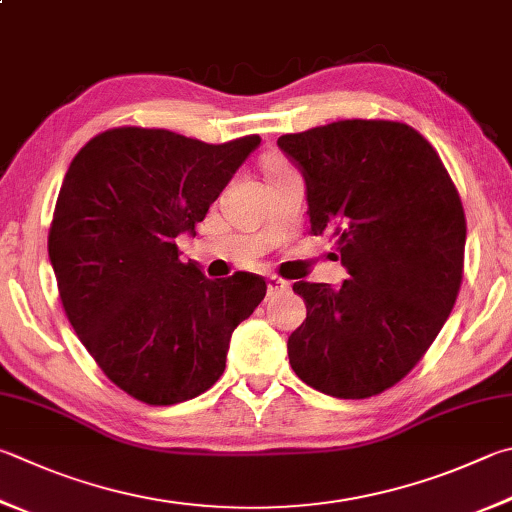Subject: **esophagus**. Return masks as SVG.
Wrapping results in <instances>:
<instances>
[{
	"mask_svg": "<svg viewBox=\"0 0 512 512\" xmlns=\"http://www.w3.org/2000/svg\"><path fill=\"white\" fill-rule=\"evenodd\" d=\"M266 284H268V295H277V293L288 291V282L280 280V277H268Z\"/></svg>",
	"mask_w": 512,
	"mask_h": 512,
	"instance_id": "34e87169",
	"label": "esophagus"
}]
</instances>
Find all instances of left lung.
Here are the masks:
<instances>
[{
    "label": "left lung",
    "instance_id": "obj_1",
    "mask_svg": "<svg viewBox=\"0 0 512 512\" xmlns=\"http://www.w3.org/2000/svg\"><path fill=\"white\" fill-rule=\"evenodd\" d=\"M306 181L311 235L336 237L349 280L295 282L306 320L288 360L306 385L369 398L418 365L457 302L466 215L434 147L396 120H338L277 138Z\"/></svg>",
    "mask_w": 512,
    "mask_h": 512
}]
</instances>
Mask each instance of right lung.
I'll return each mask as SVG.
<instances>
[{
  "label": "right lung",
  "instance_id": "right-lung-1",
  "mask_svg": "<svg viewBox=\"0 0 512 512\" xmlns=\"http://www.w3.org/2000/svg\"><path fill=\"white\" fill-rule=\"evenodd\" d=\"M259 143L257 134L210 145L114 127L64 174L49 230L64 313L105 376L136 401L174 405L210 389L232 331L264 300V277L210 280L176 246Z\"/></svg>",
  "mask_w": 512,
  "mask_h": 512
}]
</instances>
